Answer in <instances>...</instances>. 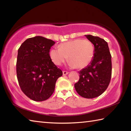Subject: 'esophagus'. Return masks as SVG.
<instances>
[{"label": "esophagus", "mask_w": 131, "mask_h": 131, "mask_svg": "<svg viewBox=\"0 0 131 131\" xmlns=\"http://www.w3.org/2000/svg\"><path fill=\"white\" fill-rule=\"evenodd\" d=\"M69 73V72H67V71H63V76H65V75H66V74H68Z\"/></svg>", "instance_id": "34e87169"}]
</instances>
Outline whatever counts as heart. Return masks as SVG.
I'll use <instances>...</instances> for the list:
<instances>
[{
  "mask_svg": "<svg viewBox=\"0 0 131 131\" xmlns=\"http://www.w3.org/2000/svg\"><path fill=\"white\" fill-rule=\"evenodd\" d=\"M50 55L55 65H61L68 57L70 66L81 69L91 62L94 57V47L90 40L77 39L60 44L59 48H52Z\"/></svg>",
  "mask_w": 131,
  "mask_h": 131,
  "instance_id": "b5f03b06",
  "label": "heart"
}]
</instances>
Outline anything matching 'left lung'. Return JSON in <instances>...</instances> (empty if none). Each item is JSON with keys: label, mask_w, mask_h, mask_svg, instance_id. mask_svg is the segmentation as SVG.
<instances>
[{"label": "left lung", "mask_w": 131, "mask_h": 131, "mask_svg": "<svg viewBox=\"0 0 131 131\" xmlns=\"http://www.w3.org/2000/svg\"><path fill=\"white\" fill-rule=\"evenodd\" d=\"M94 44V57L90 65L79 72V80L74 84L77 92L85 98L99 96L107 89L112 77V55L108 44L97 36L85 35Z\"/></svg>", "instance_id": "8db88e82"}]
</instances>
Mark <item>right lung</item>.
I'll return each mask as SVG.
<instances>
[{"label": "right lung", "mask_w": 131, "mask_h": 131, "mask_svg": "<svg viewBox=\"0 0 131 131\" xmlns=\"http://www.w3.org/2000/svg\"><path fill=\"white\" fill-rule=\"evenodd\" d=\"M55 43L42 36L26 40L18 50L17 77L22 91L35 101L47 100L55 90L62 71L53 63L50 55Z\"/></svg>", "instance_id": "obj_1"}]
</instances>
